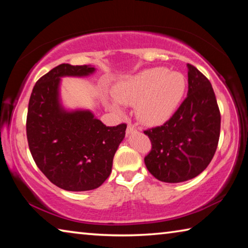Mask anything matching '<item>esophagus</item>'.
<instances>
[{
  "label": "esophagus",
  "instance_id": "obj_1",
  "mask_svg": "<svg viewBox=\"0 0 248 248\" xmlns=\"http://www.w3.org/2000/svg\"><path fill=\"white\" fill-rule=\"evenodd\" d=\"M136 130V128H134V125L131 124V123H128V125H127V133H131L132 131H134Z\"/></svg>",
  "mask_w": 248,
  "mask_h": 248
}]
</instances>
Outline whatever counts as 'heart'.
<instances>
[{
  "mask_svg": "<svg viewBox=\"0 0 248 248\" xmlns=\"http://www.w3.org/2000/svg\"><path fill=\"white\" fill-rule=\"evenodd\" d=\"M186 81L183 74L154 68L120 82L114 97L124 105H136V115L145 124L164 123L173 115L183 98ZM116 111L118 107L111 106Z\"/></svg>",
  "mask_w": 248,
  "mask_h": 248,
  "instance_id": "1",
  "label": "heart"
}]
</instances>
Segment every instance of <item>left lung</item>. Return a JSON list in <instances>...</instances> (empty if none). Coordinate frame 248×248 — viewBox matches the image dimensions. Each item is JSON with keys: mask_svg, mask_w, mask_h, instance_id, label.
<instances>
[{"mask_svg": "<svg viewBox=\"0 0 248 248\" xmlns=\"http://www.w3.org/2000/svg\"><path fill=\"white\" fill-rule=\"evenodd\" d=\"M221 114L209 79L188 64V93L173 116L158 127L144 130L151 151L148 170L164 183H182L198 176L215 156Z\"/></svg>", "mask_w": 248, "mask_h": 248, "instance_id": "left-lung-1", "label": "left lung"}]
</instances>
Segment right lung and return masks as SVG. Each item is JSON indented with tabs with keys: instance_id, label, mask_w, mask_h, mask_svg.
Here are the masks:
<instances>
[{
	"instance_id": "add662e5",
	"label": "right lung",
	"mask_w": 248,
	"mask_h": 248,
	"mask_svg": "<svg viewBox=\"0 0 248 248\" xmlns=\"http://www.w3.org/2000/svg\"><path fill=\"white\" fill-rule=\"evenodd\" d=\"M63 63L41 77L29 98L26 134L31 156L50 182L69 191L99 187L111 173L112 159L127 124L106 127L91 111H64L59 104L60 78L94 72Z\"/></svg>"
}]
</instances>
